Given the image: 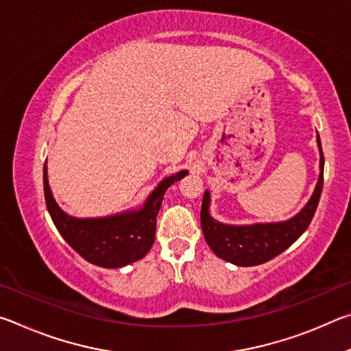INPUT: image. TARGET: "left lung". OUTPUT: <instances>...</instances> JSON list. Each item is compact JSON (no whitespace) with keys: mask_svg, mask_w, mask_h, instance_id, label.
Returning a JSON list of instances; mask_svg holds the SVG:
<instances>
[{"mask_svg":"<svg viewBox=\"0 0 351 351\" xmlns=\"http://www.w3.org/2000/svg\"><path fill=\"white\" fill-rule=\"evenodd\" d=\"M317 145L320 152V173L314 189L313 197L306 206L295 217L282 223H266L251 226H230L218 223L209 213L210 195L206 190L201 204V228H203L207 245L223 258L237 266H255L277 257L288 249L299 237L305 232L316 213L320 193L324 187V152L317 134Z\"/></svg>","mask_w":351,"mask_h":351,"instance_id":"1","label":"left lung"}]
</instances>
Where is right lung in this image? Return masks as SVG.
<instances>
[{"label":"right lung","mask_w":351,"mask_h":351,"mask_svg":"<svg viewBox=\"0 0 351 351\" xmlns=\"http://www.w3.org/2000/svg\"><path fill=\"white\" fill-rule=\"evenodd\" d=\"M187 175L181 170L171 175L153 190L139 210L123 212L105 218H74L63 212L52 197L47 169H43L45 199L47 212L64 241L86 261L102 268H122L141 260L154 243L156 217L162 198L175 181Z\"/></svg>","instance_id":"add662e5"}]
</instances>
